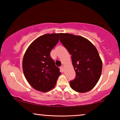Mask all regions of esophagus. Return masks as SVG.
Here are the masks:
<instances>
[{
  "mask_svg": "<svg viewBox=\"0 0 120 120\" xmlns=\"http://www.w3.org/2000/svg\"><path fill=\"white\" fill-rule=\"evenodd\" d=\"M60 69H61V70L62 71H63L64 70V65H61V67H60Z\"/></svg>",
  "mask_w": 120,
  "mask_h": 120,
  "instance_id": "34e87169",
  "label": "esophagus"
}]
</instances>
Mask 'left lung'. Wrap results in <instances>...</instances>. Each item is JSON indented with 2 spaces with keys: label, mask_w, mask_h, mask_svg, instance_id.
<instances>
[{
  "label": "left lung",
  "mask_w": 120,
  "mask_h": 120,
  "mask_svg": "<svg viewBox=\"0 0 120 120\" xmlns=\"http://www.w3.org/2000/svg\"><path fill=\"white\" fill-rule=\"evenodd\" d=\"M60 40L71 55L76 72L71 87L75 91L86 92L93 89L101 74L102 63L96 48L81 36L60 33Z\"/></svg>",
  "instance_id": "1"
}]
</instances>
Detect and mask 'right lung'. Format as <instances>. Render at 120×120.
<instances>
[{
	"label": "right lung",
	"mask_w": 120,
	"mask_h": 120,
	"mask_svg": "<svg viewBox=\"0 0 120 120\" xmlns=\"http://www.w3.org/2000/svg\"><path fill=\"white\" fill-rule=\"evenodd\" d=\"M59 34H46L35 39L28 47L22 60V70L29 84L36 90L48 92L55 86L60 69L50 52L59 40Z\"/></svg>",
	"instance_id": "add662e5"
}]
</instances>
